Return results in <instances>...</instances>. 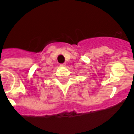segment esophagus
Masks as SVG:
<instances>
[{"mask_svg": "<svg viewBox=\"0 0 134 134\" xmlns=\"http://www.w3.org/2000/svg\"><path fill=\"white\" fill-rule=\"evenodd\" d=\"M60 66H61V67H65L66 63H63V64H61L60 65Z\"/></svg>", "mask_w": 134, "mask_h": 134, "instance_id": "34e87169", "label": "esophagus"}]
</instances>
